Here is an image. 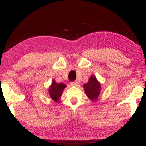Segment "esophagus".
I'll return each instance as SVG.
<instances>
[{"mask_svg":"<svg viewBox=\"0 0 146 146\" xmlns=\"http://www.w3.org/2000/svg\"><path fill=\"white\" fill-rule=\"evenodd\" d=\"M70 85L71 86H76L77 85H78V82H77L76 81H75V82H71L70 83Z\"/></svg>","mask_w":146,"mask_h":146,"instance_id":"1","label":"esophagus"}]
</instances>
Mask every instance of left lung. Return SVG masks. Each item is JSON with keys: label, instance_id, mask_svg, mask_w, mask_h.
<instances>
[{"label": "left lung", "instance_id": "left-lung-1", "mask_svg": "<svg viewBox=\"0 0 146 146\" xmlns=\"http://www.w3.org/2000/svg\"><path fill=\"white\" fill-rule=\"evenodd\" d=\"M86 95L92 100H96L100 92V84L95 76H92L89 82L83 85Z\"/></svg>", "mask_w": 146, "mask_h": 146}]
</instances>
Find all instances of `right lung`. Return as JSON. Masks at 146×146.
Instances as JSON below:
<instances>
[{"label": "right lung", "instance_id": "obj_1", "mask_svg": "<svg viewBox=\"0 0 146 146\" xmlns=\"http://www.w3.org/2000/svg\"><path fill=\"white\" fill-rule=\"evenodd\" d=\"M66 85L63 83H57L55 81H53L52 83L50 88L49 89V95L52 100L56 102L58 100V99L61 97L62 92L63 89L66 87Z\"/></svg>", "mask_w": 146, "mask_h": 146}]
</instances>
